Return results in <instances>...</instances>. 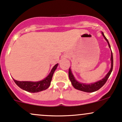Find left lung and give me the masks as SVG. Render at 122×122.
<instances>
[{"label": "left lung", "mask_w": 122, "mask_h": 122, "mask_svg": "<svg viewBox=\"0 0 122 122\" xmlns=\"http://www.w3.org/2000/svg\"><path fill=\"white\" fill-rule=\"evenodd\" d=\"M102 35L104 37V39L107 41L109 47L111 48L110 45L108 41L107 40V39L106 38V37H105L103 33L102 32ZM111 69L109 71L108 73L107 74V75L103 78V79H102L101 80H99L98 81L96 82H93V83L90 84H83V83H80V82H78L76 80L74 77V76L73 75L72 71H71V69H69V77L70 80H71V82H72V84L73 87L76 88V89H78V90L81 91L85 92H93L95 91H96L99 90L100 88H102V86H103L105 84L106 81H107L108 79L110 77V76L111 73L113 69V55H112V52L111 51Z\"/></svg>", "instance_id": "left-lung-1"}]
</instances>
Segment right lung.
Masks as SVG:
<instances>
[{"instance_id": "right-lung-1", "label": "right lung", "mask_w": 122, "mask_h": 122, "mask_svg": "<svg viewBox=\"0 0 122 122\" xmlns=\"http://www.w3.org/2000/svg\"><path fill=\"white\" fill-rule=\"evenodd\" d=\"M58 64H57L53 66L51 72L49 74L45 79L39 81L33 82V81H19L15 80L14 79V81L16 85L21 89L26 91L35 93V92H41L42 91L45 90L50 86V82L54 71L57 69V67Z\"/></svg>"}]
</instances>
